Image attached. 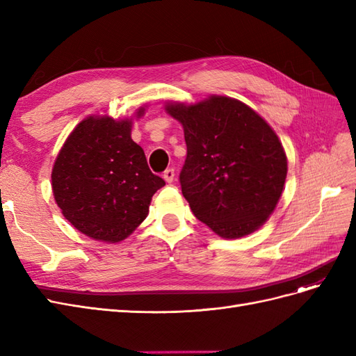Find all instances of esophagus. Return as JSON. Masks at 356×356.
<instances>
[{"label": "esophagus", "mask_w": 356, "mask_h": 356, "mask_svg": "<svg viewBox=\"0 0 356 356\" xmlns=\"http://www.w3.org/2000/svg\"><path fill=\"white\" fill-rule=\"evenodd\" d=\"M163 178H165V181H166V182H169V184H170V182L174 181V178H175V170L172 169V168L166 169V170L163 172Z\"/></svg>", "instance_id": "34e87169"}]
</instances>
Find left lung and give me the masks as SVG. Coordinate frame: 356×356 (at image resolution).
Masks as SVG:
<instances>
[{
    "instance_id": "8db88e82",
    "label": "left lung",
    "mask_w": 356,
    "mask_h": 356,
    "mask_svg": "<svg viewBox=\"0 0 356 356\" xmlns=\"http://www.w3.org/2000/svg\"><path fill=\"white\" fill-rule=\"evenodd\" d=\"M184 127L181 190L195 217L225 239L255 232L270 215L286 178V156L273 129L227 96L168 104Z\"/></svg>"
}]
</instances>
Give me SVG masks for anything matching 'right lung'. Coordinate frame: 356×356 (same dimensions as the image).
<instances>
[{"instance_id": "add662e5", "label": "right lung", "mask_w": 356, "mask_h": 356, "mask_svg": "<svg viewBox=\"0 0 356 356\" xmlns=\"http://www.w3.org/2000/svg\"><path fill=\"white\" fill-rule=\"evenodd\" d=\"M144 114L139 108L138 117ZM132 120L88 117L77 124L51 170L53 196L75 229L96 241L126 239L148 215L165 181L131 138Z\"/></svg>"}]
</instances>
